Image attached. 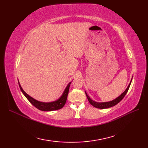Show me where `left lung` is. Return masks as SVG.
<instances>
[{"label": "left lung", "instance_id": "8db88e82", "mask_svg": "<svg viewBox=\"0 0 148 148\" xmlns=\"http://www.w3.org/2000/svg\"><path fill=\"white\" fill-rule=\"evenodd\" d=\"M132 80L130 83L129 85L128 86L127 88L125 89V91L120 96H119L118 97L116 98V99H114L113 101H109V102H95L92 101L90 97H89V96L87 95V93L85 92V93H86V97L88 98V99L89 102V103L90 104L94 106L95 107H96V108H98V109H107V108H109V107H113L114 106H115L116 104H117L119 102H120L121 101H122L123 99V98L125 97V96L126 95L127 92H128V89H129V88L130 86V84H131V83H132Z\"/></svg>", "mask_w": 148, "mask_h": 148}]
</instances>
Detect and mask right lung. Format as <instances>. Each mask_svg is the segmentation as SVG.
Masks as SVG:
<instances>
[{"label":"right lung","mask_w":148,"mask_h":148,"mask_svg":"<svg viewBox=\"0 0 148 148\" xmlns=\"http://www.w3.org/2000/svg\"><path fill=\"white\" fill-rule=\"evenodd\" d=\"M71 83V82L69 83V84L67 85L65 91H64L62 95L60 96V97L59 99H57V101H55L51 102H40L34 99V98L29 96L27 93H26L24 91L23 89H22L19 82H18V84L21 92H23L25 96L27 98V99L31 102V104H32L35 107H36L37 109L42 111H52V110H56L58 109H62L65 104Z\"/></svg>","instance_id":"1"}]
</instances>
